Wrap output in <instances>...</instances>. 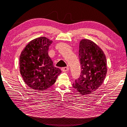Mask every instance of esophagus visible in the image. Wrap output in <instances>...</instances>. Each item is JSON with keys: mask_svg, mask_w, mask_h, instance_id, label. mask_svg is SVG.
Listing matches in <instances>:
<instances>
[{"mask_svg": "<svg viewBox=\"0 0 127 127\" xmlns=\"http://www.w3.org/2000/svg\"><path fill=\"white\" fill-rule=\"evenodd\" d=\"M62 71H64V72H66V71H68V70H69V68L68 67H62L61 68Z\"/></svg>", "mask_w": 127, "mask_h": 127, "instance_id": "1", "label": "esophagus"}]
</instances>
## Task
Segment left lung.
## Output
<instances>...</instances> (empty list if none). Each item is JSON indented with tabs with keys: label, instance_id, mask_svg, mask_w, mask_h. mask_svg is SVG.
Masks as SVG:
<instances>
[{
	"label": "left lung",
	"instance_id": "1",
	"mask_svg": "<svg viewBox=\"0 0 127 127\" xmlns=\"http://www.w3.org/2000/svg\"><path fill=\"white\" fill-rule=\"evenodd\" d=\"M79 57L82 71L72 86L81 95L91 94L105 80L107 71L106 58L95 43L85 39L80 41Z\"/></svg>",
	"mask_w": 127,
	"mask_h": 127
}]
</instances>
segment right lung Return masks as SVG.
Returning <instances> with one entry per match:
<instances>
[{"instance_id": "right-lung-1", "label": "right lung", "mask_w": 127, "mask_h": 127, "mask_svg": "<svg viewBox=\"0 0 127 127\" xmlns=\"http://www.w3.org/2000/svg\"><path fill=\"white\" fill-rule=\"evenodd\" d=\"M52 41L40 37L28 43L20 56V71L25 83L35 91L46 90L61 72L48 56Z\"/></svg>"}]
</instances>
